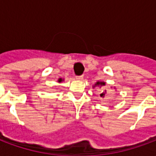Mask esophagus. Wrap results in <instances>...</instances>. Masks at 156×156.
Listing matches in <instances>:
<instances>
[{"label": "esophagus", "instance_id": "esophagus-1", "mask_svg": "<svg viewBox=\"0 0 156 156\" xmlns=\"http://www.w3.org/2000/svg\"><path fill=\"white\" fill-rule=\"evenodd\" d=\"M76 78H77L78 80H82V79L83 78V75H80V76H76Z\"/></svg>", "mask_w": 156, "mask_h": 156}]
</instances>
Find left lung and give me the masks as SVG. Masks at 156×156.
Returning <instances> with one entry per match:
<instances>
[{
    "instance_id": "left-lung-1",
    "label": "left lung",
    "mask_w": 156,
    "mask_h": 156,
    "mask_svg": "<svg viewBox=\"0 0 156 156\" xmlns=\"http://www.w3.org/2000/svg\"><path fill=\"white\" fill-rule=\"evenodd\" d=\"M106 85V83L104 81H98L97 83H95V84L93 86V88H95V87H99V88H101V87H104V86H105ZM115 89V87L114 88ZM106 93H107V91L106 90H104V91H102V94H100V97L101 98H105V94H106Z\"/></svg>"
}]
</instances>
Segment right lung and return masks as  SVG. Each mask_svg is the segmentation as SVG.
I'll return each instance as SVG.
<instances>
[{
  "label": "right lung",
  "mask_w": 156,
  "mask_h": 156,
  "mask_svg": "<svg viewBox=\"0 0 156 156\" xmlns=\"http://www.w3.org/2000/svg\"><path fill=\"white\" fill-rule=\"evenodd\" d=\"M63 80H64V79H62V78H58V83H62V82H63Z\"/></svg>",
  "instance_id": "1"
}]
</instances>
